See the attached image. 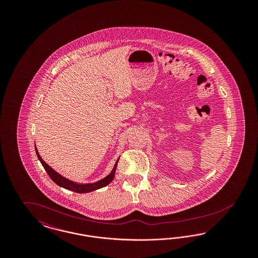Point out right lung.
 I'll list each match as a JSON object with an SVG mask.
<instances>
[{"mask_svg": "<svg viewBox=\"0 0 258 258\" xmlns=\"http://www.w3.org/2000/svg\"><path fill=\"white\" fill-rule=\"evenodd\" d=\"M36 153H37V158L39 161L41 162L42 166L44 167L45 171L47 172V174L49 175L50 178L52 179V181L55 183V184L60 185L61 187L66 188V189H69V190H72L74 192H78V194H86V192H91V191H94L96 189L98 188H101L107 184H110L112 182V180L114 179V176H115V171H116V167H117V164H118V160L116 161L115 165H114V168L113 170L111 171L110 174L108 176H106L105 178H103L102 180L96 182V183H93V184H77L75 182L73 181H70L69 179L62 177L61 175H60L58 172L55 171L52 167H50L49 165L44 161V160L41 159V157L39 156L38 152H37V148H36Z\"/></svg>", "mask_w": 258, "mask_h": 258, "instance_id": "obj_1", "label": "right lung"}]
</instances>
